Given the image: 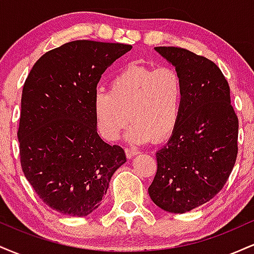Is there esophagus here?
<instances>
[{"mask_svg": "<svg viewBox=\"0 0 254 254\" xmlns=\"http://www.w3.org/2000/svg\"><path fill=\"white\" fill-rule=\"evenodd\" d=\"M137 153H138V151L135 150V149H130V148H125V154H127V159H131V157H133V156L136 155Z\"/></svg>", "mask_w": 254, "mask_h": 254, "instance_id": "esophagus-1", "label": "esophagus"}]
</instances>
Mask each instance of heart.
<instances>
[{"label":"heart","instance_id":"b5f03b06","mask_svg":"<svg viewBox=\"0 0 254 254\" xmlns=\"http://www.w3.org/2000/svg\"><path fill=\"white\" fill-rule=\"evenodd\" d=\"M184 104L185 87L174 69L129 64L112 77L110 92L95 90L92 111L104 139L116 141L130 119L127 141L142 144L171 136L182 118Z\"/></svg>","mask_w":254,"mask_h":254}]
</instances>
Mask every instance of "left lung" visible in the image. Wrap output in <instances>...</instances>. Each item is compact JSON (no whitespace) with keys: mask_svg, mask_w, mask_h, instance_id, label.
Listing matches in <instances>:
<instances>
[{"mask_svg":"<svg viewBox=\"0 0 254 254\" xmlns=\"http://www.w3.org/2000/svg\"><path fill=\"white\" fill-rule=\"evenodd\" d=\"M154 49L182 77L185 104L171 138L156 151L157 171L148 192L162 210L184 214L209 202L228 180L238 155L239 122L216 64L182 48Z\"/></svg>","mask_w":254,"mask_h":254,"instance_id":"obj_1","label":"left lung"}]
</instances>
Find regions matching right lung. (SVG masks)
<instances>
[{"mask_svg": "<svg viewBox=\"0 0 254 254\" xmlns=\"http://www.w3.org/2000/svg\"><path fill=\"white\" fill-rule=\"evenodd\" d=\"M132 46L75 40L44 54L26 78L17 138L26 179L44 203L83 217L101 204L123 148L98 135L92 98L104 71Z\"/></svg>", "mask_w": 254, "mask_h": 254, "instance_id": "right-lung-1", "label": "right lung"}]
</instances>
